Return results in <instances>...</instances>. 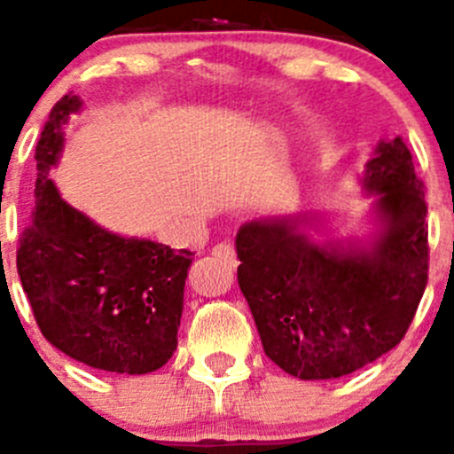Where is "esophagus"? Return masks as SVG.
<instances>
[{
	"mask_svg": "<svg viewBox=\"0 0 454 454\" xmlns=\"http://www.w3.org/2000/svg\"><path fill=\"white\" fill-rule=\"evenodd\" d=\"M213 256L217 261H222L223 265H228V268H235L237 265V253H235V246L231 244V241H222V244H217L213 248Z\"/></svg>",
	"mask_w": 454,
	"mask_h": 454,
	"instance_id": "obj_1",
	"label": "esophagus"
}]
</instances>
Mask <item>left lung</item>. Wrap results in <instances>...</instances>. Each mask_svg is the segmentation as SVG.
Here are the masks:
<instances>
[{
  "instance_id": "left-lung-1",
  "label": "left lung",
  "mask_w": 454,
  "mask_h": 454,
  "mask_svg": "<svg viewBox=\"0 0 454 454\" xmlns=\"http://www.w3.org/2000/svg\"><path fill=\"white\" fill-rule=\"evenodd\" d=\"M364 189L384 228L371 253L316 246L287 219L244 223L237 278L263 351L301 380L342 378L391 351L409 332L428 283V206L413 155L380 142Z\"/></svg>"
}]
</instances>
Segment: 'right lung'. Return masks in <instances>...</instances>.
I'll return each mask as SVG.
<instances>
[{
    "mask_svg": "<svg viewBox=\"0 0 454 454\" xmlns=\"http://www.w3.org/2000/svg\"><path fill=\"white\" fill-rule=\"evenodd\" d=\"M81 100L66 94L36 142L35 208L17 248V272L41 333L70 358L100 371L142 375L177 347L193 253L112 235L67 206L48 177L61 127Z\"/></svg>",
    "mask_w": 454,
    "mask_h": 454,
    "instance_id": "add662e5",
    "label": "right lung"
}]
</instances>
